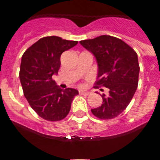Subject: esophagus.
<instances>
[{"instance_id": "34e87169", "label": "esophagus", "mask_w": 160, "mask_h": 160, "mask_svg": "<svg viewBox=\"0 0 160 160\" xmlns=\"http://www.w3.org/2000/svg\"><path fill=\"white\" fill-rule=\"evenodd\" d=\"M79 94H86V95H88V94H90V92H86V91H83V90H79Z\"/></svg>"}]
</instances>
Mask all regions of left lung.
Listing matches in <instances>:
<instances>
[{
    "label": "left lung",
    "instance_id": "obj_1",
    "mask_svg": "<svg viewBox=\"0 0 160 160\" xmlns=\"http://www.w3.org/2000/svg\"><path fill=\"white\" fill-rule=\"evenodd\" d=\"M80 44L97 61L98 71L94 88L103 87L108 91L101 94L102 105L91 112L101 119L115 118L129 105L138 87V55L123 41L109 35L81 41Z\"/></svg>",
    "mask_w": 160,
    "mask_h": 160
}]
</instances>
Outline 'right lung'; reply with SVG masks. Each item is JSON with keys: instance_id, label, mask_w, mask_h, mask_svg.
Wrapping results in <instances>:
<instances>
[{"instance_id": "obj_1", "label": "right lung", "mask_w": 160, "mask_h": 160, "mask_svg": "<svg viewBox=\"0 0 160 160\" xmlns=\"http://www.w3.org/2000/svg\"><path fill=\"white\" fill-rule=\"evenodd\" d=\"M77 44V41L60 37H45L22 55L19 77L24 95L32 110L47 121L66 118L73 98L78 94L75 89H61L52 78L58 72L62 53Z\"/></svg>"}]
</instances>
